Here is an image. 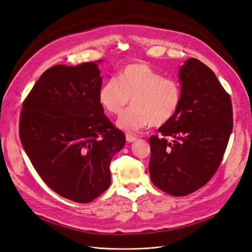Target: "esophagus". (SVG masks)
<instances>
[{"label": "esophagus", "instance_id": "obj_1", "mask_svg": "<svg viewBox=\"0 0 252 252\" xmlns=\"http://www.w3.org/2000/svg\"><path fill=\"white\" fill-rule=\"evenodd\" d=\"M136 140H137L136 136H134V135H132V134H130V133H127V134H126V141H127L128 143H132V142H134V141H136Z\"/></svg>", "mask_w": 252, "mask_h": 252}]
</instances>
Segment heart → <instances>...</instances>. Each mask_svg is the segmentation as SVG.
<instances>
[{"label":"heart","instance_id":"b5f03b06","mask_svg":"<svg viewBox=\"0 0 252 252\" xmlns=\"http://www.w3.org/2000/svg\"><path fill=\"white\" fill-rule=\"evenodd\" d=\"M131 101L132 107L118 121V127L136 132L150 125L159 127L174 118L181 102L180 84L149 65L131 63L102 85L99 101L108 114L120 116Z\"/></svg>","mask_w":252,"mask_h":252}]
</instances>
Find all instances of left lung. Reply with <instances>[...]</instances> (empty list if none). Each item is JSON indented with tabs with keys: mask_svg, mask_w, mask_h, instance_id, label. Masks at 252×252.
I'll return each instance as SVG.
<instances>
[{
	"mask_svg": "<svg viewBox=\"0 0 252 252\" xmlns=\"http://www.w3.org/2000/svg\"><path fill=\"white\" fill-rule=\"evenodd\" d=\"M181 102L169 123L149 138V172L155 187L187 196L218 170L232 130V105L211 68L196 58L180 67ZM171 136L172 141L166 137Z\"/></svg>",
	"mask_w": 252,
	"mask_h": 252,
	"instance_id": "1",
	"label": "left lung"
}]
</instances>
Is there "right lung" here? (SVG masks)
<instances>
[{
  "instance_id": "right-lung-1",
  "label": "right lung",
  "mask_w": 252,
  "mask_h": 252,
  "mask_svg": "<svg viewBox=\"0 0 252 252\" xmlns=\"http://www.w3.org/2000/svg\"><path fill=\"white\" fill-rule=\"evenodd\" d=\"M96 63L57 64L23 102L20 138L34 169L55 193L89 203L110 186V161L126 137L104 115Z\"/></svg>"
}]
</instances>
